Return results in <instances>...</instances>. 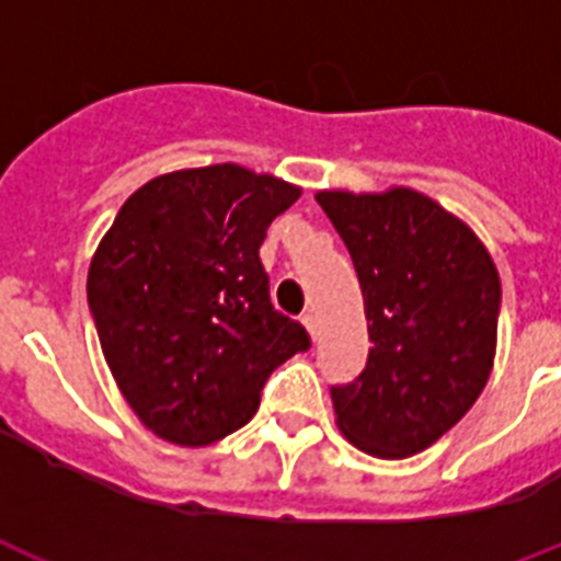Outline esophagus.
<instances>
[{"mask_svg":"<svg viewBox=\"0 0 561 561\" xmlns=\"http://www.w3.org/2000/svg\"><path fill=\"white\" fill-rule=\"evenodd\" d=\"M302 324H305V328H308L310 336L317 339V333H319V322H317V313H313V310H308V313H305V317H302Z\"/></svg>","mask_w":561,"mask_h":561,"instance_id":"1","label":"esophagus"}]
</instances>
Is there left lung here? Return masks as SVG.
I'll use <instances>...</instances> for the list:
<instances>
[{"mask_svg":"<svg viewBox=\"0 0 561 561\" xmlns=\"http://www.w3.org/2000/svg\"><path fill=\"white\" fill-rule=\"evenodd\" d=\"M359 276L368 365L331 388L345 439L376 459L431 448L473 408L496 356L499 273L468 225L413 187L319 191Z\"/></svg>","mask_w":561,"mask_h":561,"instance_id":"1","label":"left lung"}]
</instances>
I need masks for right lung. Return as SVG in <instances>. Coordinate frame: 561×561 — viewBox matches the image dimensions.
<instances>
[{
  "mask_svg": "<svg viewBox=\"0 0 561 561\" xmlns=\"http://www.w3.org/2000/svg\"><path fill=\"white\" fill-rule=\"evenodd\" d=\"M302 196L225 162L162 173L122 205L88 271L99 345L130 411L159 439L202 448L259 411L267 376L308 351L273 310L267 225Z\"/></svg>",
  "mask_w": 561,
  "mask_h": 561,
  "instance_id": "add662e5",
  "label": "right lung"
}]
</instances>
